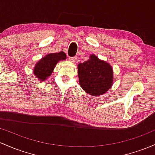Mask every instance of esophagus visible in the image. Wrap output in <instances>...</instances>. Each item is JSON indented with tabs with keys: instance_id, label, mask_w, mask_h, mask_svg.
Masks as SVG:
<instances>
[{
	"instance_id": "34e87169",
	"label": "esophagus",
	"mask_w": 155,
	"mask_h": 155,
	"mask_svg": "<svg viewBox=\"0 0 155 155\" xmlns=\"http://www.w3.org/2000/svg\"><path fill=\"white\" fill-rule=\"evenodd\" d=\"M68 59L71 62H75V61L76 60V57H68Z\"/></svg>"
}]
</instances>
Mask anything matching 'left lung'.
<instances>
[{
	"label": "left lung",
	"instance_id": "left-lung-1",
	"mask_svg": "<svg viewBox=\"0 0 155 155\" xmlns=\"http://www.w3.org/2000/svg\"><path fill=\"white\" fill-rule=\"evenodd\" d=\"M89 60L78 64L79 84L91 96H101L113 83V71L107 62L91 55Z\"/></svg>",
	"mask_w": 155,
	"mask_h": 155
}]
</instances>
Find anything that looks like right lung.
<instances>
[{
	"mask_svg": "<svg viewBox=\"0 0 155 155\" xmlns=\"http://www.w3.org/2000/svg\"><path fill=\"white\" fill-rule=\"evenodd\" d=\"M65 58V54L62 51L48 54L37 62L34 70V74L40 80H45L51 74L57 62Z\"/></svg>",
	"mask_w": 155,
	"mask_h": 155,
	"instance_id": "add662e5",
	"label": "right lung"
}]
</instances>
